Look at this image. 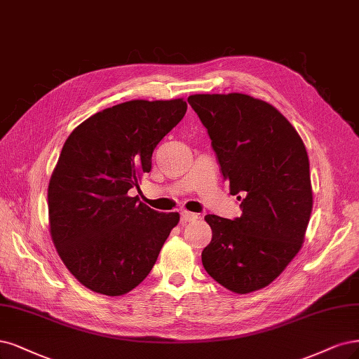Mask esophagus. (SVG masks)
I'll list each match as a JSON object with an SVG mask.
<instances>
[{
	"mask_svg": "<svg viewBox=\"0 0 359 359\" xmlns=\"http://www.w3.org/2000/svg\"><path fill=\"white\" fill-rule=\"evenodd\" d=\"M194 219H197V214L189 212V211H182L181 212V221L182 222H189V221H194Z\"/></svg>",
	"mask_w": 359,
	"mask_h": 359,
	"instance_id": "34e87169",
	"label": "esophagus"
}]
</instances>
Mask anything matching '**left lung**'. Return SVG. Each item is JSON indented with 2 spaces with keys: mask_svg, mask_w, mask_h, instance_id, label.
Masks as SVG:
<instances>
[{
  "mask_svg": "<svg viewBox=\"0 0 359 359\" xmlns=\"http://www.w3.org/2000/svg\"><path fill=\"white\" fill-rule=\"evenodd\" d=\"M242 215H206L212 241L202 251L208 275L236 294L267 287L299 254L313 206L309 157L291 123L243 93L191 95Z\"/></svg>",
  "mask_w": 359,
  "mask_h": 359,
  "instance_id": "obj_1",
  "label": "left lung"
}]
</instances>
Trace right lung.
Listing matches in <instances>:
<instances>
[{
	"instance_id": "right-lung-1",
	"label": "right lung",
	"mask_w": 359,
	"mask_h": 359,
	"mask_svg": "<svg viewBox=\"0 0 359 359\" xmlns=\"http://www.w3.org/2000/svg\"><path fill=\"white\" fill-rule=\"evenodd\" d=\"M187 111L170 101H128L71 132L48 181V227L62 262L81 285L109 297L150 273L178 221L129 196L151 170L156 145Z\"/></svg>"
}]
</instances>
